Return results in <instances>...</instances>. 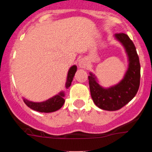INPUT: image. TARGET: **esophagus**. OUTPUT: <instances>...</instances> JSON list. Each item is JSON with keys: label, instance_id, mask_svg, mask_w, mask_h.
Returning a JSON list of instances; mask_svg holds the SVG:
<instances>
[{"label": "esophagus", "instance_id": "obj_1", "mask_svg": "<svg viewBox=\"0 0 152 152\" xmlns=\"http://www.w3.org/2000/svg\"><path fill=\"white\" fill-rule=\"evenodd\" d=\"M88 61L85 59V58H81V59L79 60L78 61V66L80 68H86L88 67Z\"/></svg>", "mask_w": 152, "mask_h": 152}]
</instances>
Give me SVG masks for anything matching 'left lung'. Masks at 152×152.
<instances>
[{"instance_id": "obj_1", "label": "left lung", "mask_w": 152, "mask_h": 152, "mask_svg": "<svg viewBox=\"0 0 152 152\" xmlns=\"http://www.w3.org/2000/svg\"><path fill=\"white\" fill-rule=\"evenodd\" d=\"M114 36L123 45L128 56L129 67L123 80L105 88L98 84L94 75L90 73L88 76L93 101L99 108L109 111L118 110L131 101L140 84V63L135 45L125 33H116Z\"/></svg>"}]
</instances>
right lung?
I'll list each match as a JSON object with an SVG mask.
<instances>
[{"mask_svg":"<svg viewBox=\"0 0 152 152\" xmlns=\"http://www.w3.org/2000/svg\"><path fill=\"white\" fill-rule=\"evenodd\" d=\"M77 72V66L73 65L70 68L68 72V76H67V81L65 84V88H68L72 84V80H73L74 76L75 75V72ZM64 93L63 91L60 92L58 94L52 96L49 100H45L43 102H32L26 99H23L24 103H26V106L29 107L33 110L38 111L40 113H52L59 110L63 106L64 103Z\"/></svg>","mask_w":152,"mask_h":152,"instance_id":"right-lung-1","label":"right lung"}]
</instances>
